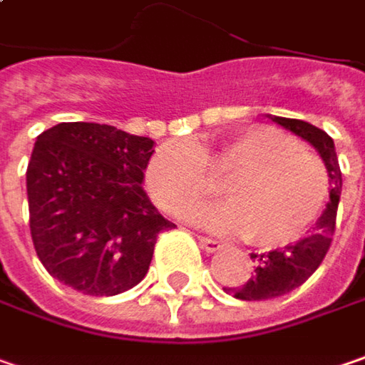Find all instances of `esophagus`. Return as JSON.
Returning <instances> with one entry per match:
<instances>
[{
	"mask_svg": "<svg viewBox=\"0 0 365 365\" xmlns=\"http://www.w3.org/2000/svg\"><path fill=\"white\" fill-rule=\"evenodd\" d=\"M197 240H199V245L203 250H207V252H217L222 245L217 242V240H213V238H205V236H197Z\"/></svg>",
	"mask_w": 365,
	"mask_h": 365,
	"instance_id": "obj_1",
	"label": "esophagus"
}]
</instances>
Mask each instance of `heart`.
<instances>
[{
  "label": "heart",
  "instance_id": "1",
  "mask_svg": "<svg viewBox=\"0 0 365 365\" xmlns=\"http://www.w3.org/2000/svg\"><path fill=\"white\" fill-rule=\"evenodd\" d=\"M210 170L224 174L226 203L192 211V222L220 234H246L263 248L300 238L329 195L322 160L273 127H250L215 148L168 141L150 160L148 187L164 210L180 215L211 195Z\"/></svg>",
  "mask_w": 365,
  "mask_h": 365
}]
</instances>
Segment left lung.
Wrapping results in <instances>:
<instances>
[{
	"label": "left lung",
	"instance_id": "obj_1",
	"mask_svg": "<svg viewBox=\"0 0 365 365\" xmlns=\"http://www.w3.org/2000/svg\"><path fill=\"white\" fill-rule=\"evenodd\" d=\"M267 117L273 123L282 125L283 129L292 131L294 135L308 141L319 152L324 162V168L329 173L331 201L327 203V210L322 211V215L317 220L310 236L300 238L298 242L287 245L282 250H271L261 257L250 255V259L259 261L255 275H250L245 285L228 289V294H232L234 298L248 302L271 300V298L285 296V294L294 292L296 287H300L302 283L319 269L322 259L327 257L331 240H333L339 195H341V187H343L335 143L322 129L300 119H285V117H275V115H267Z\"/></svg>",
	"mask_w": 365,
	"mask_h": 365
}]
</instances>
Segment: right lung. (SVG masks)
<instances>
[{"label":"right lung","instance_id":"add662e5","mask_svg":"<svg viewBox=\"0 0 365 365\" xmlns=\"http://www.w3.org/2000/svg\"><path fill=\"white\" fill-rule=\"evenodd\" d=\"M150 137L98 123H59L36 137L26 170L30 234L45 269L88 296H117L150 269L174 228L141 182Z\"/></svg>","mask_w":365,"mask_h":365}]
</instances>
